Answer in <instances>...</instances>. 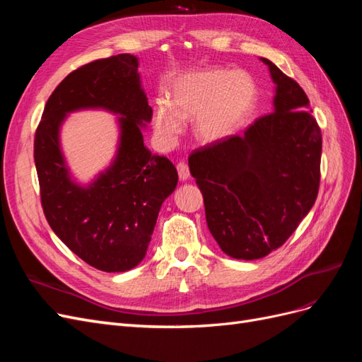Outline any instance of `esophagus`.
Masks as SVG:
<instances>
[{
    "instance_id": "esophagus-1",
    "label": "esophagus",
    "mask_w": 362,
    "mask_h": 362,
    "mask_svg": "<svg viewBox=\"0 0 362 362\" xmlns=\"http://www.w3.org/2000/svg\"><path fill=\"white\" fill-rule=\"evenodd\" d=\"M177 170H178V177H180V180L185 181V180H189V178H190V169H189V166H187V163L180 161V163L177 164Z\"/></svg>"
}]
</instances>
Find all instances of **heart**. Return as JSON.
Returning a JSON list of instances; mask_svg holds the SVG:
<instances>
[{
    "instance_id": "obj_1",
    "label": "heart",
    "mask_w": 362,
    "mask_h": 362,
    "mask_svg": "<svg viewBox=\"0 0 362 362\" xmlns=\"http://www.w3.org/2000/svg\"><path fill=\"white\" fill-rule=\"evenodd\" d=\"M255 103L257 86L247 74L223 69L196 72L175 83L170 105L157 103L154 127L170 140L181 131V119L196 117V134L213 141L242 124Z\"/></svg>"
}]
</instances>
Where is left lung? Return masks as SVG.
I'll return each instance as SVG.
<instances>
[{"label":"left lung","mask_w":362,"mask_h":362,"mask_svg":"<svg viewBox=\"0 0 362 362\" xmlns=\"http://www.w3.org/2000/svg\"><path fill=\"white\" fill-rule=\"evenodd\" d=\"M261 60L276 84L275 110L243 136L214 140L189 157L208 229L237 259L262 258L286 243L320 187L322 131L308 96L276 64Z\"/></svg>","instance_id":"8db88e82"}]
</instances>
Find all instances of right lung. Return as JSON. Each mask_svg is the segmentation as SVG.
I'll return each instance as SVG.
<instances>
[{
  "mask_svg": "<svg viewBox=\"0 0 362 362\" xmlns=\"http://www.w3.org/2000/svg\"><path fill=\"white\" fill-rule=\"evenodd\" d=\"M137 66L134 56L117 54L72 71L51 93L35 134L43 214L75 255L103 272H125L145 258L161 204L178 182L170 160L144 145L140 127L152 108ZM92 106L123 116L121 144L112 168L80 188L64 166L58 128L66 112Z\"/></svg>",
  "mask_w": 362,
  "mask_h": 362,
  "instance_id": "1",
  "label": "right lung"
}]
</instances>
